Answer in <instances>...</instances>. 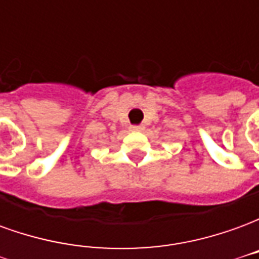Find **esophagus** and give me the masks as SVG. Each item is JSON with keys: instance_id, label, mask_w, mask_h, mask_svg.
Listing matches in <instances>:
<instances>
[{"instance_id": "1", "label": "esophagus", "mask_w": 259, "mask_h": 259, "mask_svg": "<svg viewBox=\"0 0 259 259\" xmlns=\"http://www.w3.org/2000/svg\"><path fill=\"white\" fill-rule=\"evenodd\" d=\"M130 130H132V132H143V130H144V126H143V124H135V126H130Z\"/></svg>"}]
</instances>
